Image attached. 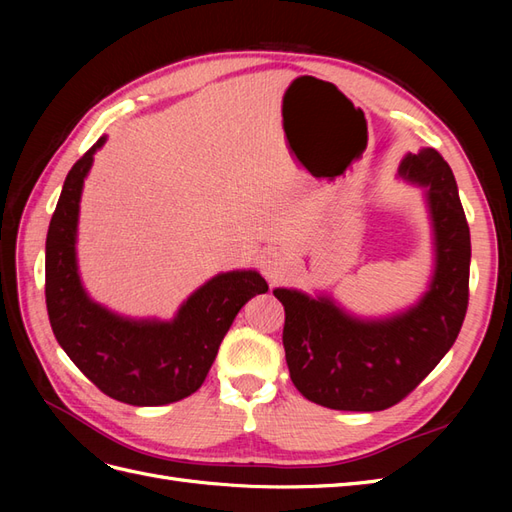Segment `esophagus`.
<instances>
[{"mask_svg": "<svg viewBox=\"0 0 512 512\" xmlns=\"http://www.w3.org/2000/svg\"><path fill=\"white\" fill-rule=\"evenodd\" d=\"M297 269V260L288 250H271L260 260V271L267 277L269 282H282Z\"/></svg>", "mask_w": 512, "mask_h": 512, "instance_id": "esophagus-1", "label": "esophagus"}]
</instances>
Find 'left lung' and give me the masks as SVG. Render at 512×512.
Wrapping results in <instances>:
<instances>
[{
	"instance_id": "obj_1",
	"label": "left lung",
	"mask_w": 512,
	"mask_h": 512,
	"mask_svg": "<svg viewBox=\"0 0 512 512\" xmlns=\"http://www.w3.org/2000/svg\"><path fill=\"white\" fill-rule=\"evenodd\" d=\"M397 179L423 190L433 267L427 290L386 316H359L329 292L275 288L284 305L290 380L314 404L378 412L395 406L451 350L468 309L470 228L451 166L436 149L406 153Z\"/></svg>"
}]
</instances>
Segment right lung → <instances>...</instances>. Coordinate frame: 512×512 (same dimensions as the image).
I'll return each instance as SVG.
<instances>
[{
	"mask_svg": "<svg viewBox=\"0 0 512 512\" xmlns=\"http://www.w3.org/2000/svg\"><path fill=\"white\" fill-rule=\"evenodd\" d=\"M106 136L72 166L46 235V309L59 346L102 393L166 406L205 382L239 309L269 286L256 269L213 275L170 320L132 318L89 297L76 256L83 185Z\"/></svg>",
	"mask_w": 512,
	"mask_h": 512,
	"instance_id": "1",
	"label": "right lung"
}]
</instances>
